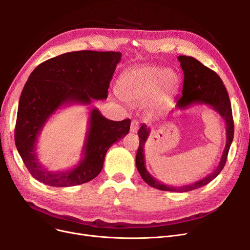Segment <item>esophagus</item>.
I'll use <instances>...</instances> for the list:
<instances>
[{"label": "esophagus", "instance_id": "34e87169", "mask_svg": "<svg viewBox=\"0 0 250 250\" xmlns=\"http://www.w3.org/2000/svg\"><path fill=\"white\" fill-rule=\"evenodd\" d=\"M139 129V122L133 121L132 124H130V132L132 133H137Z\"/></svg>", "mask_w": 250, "mask_h": 250}]
</instances>
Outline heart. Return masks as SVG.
I'll return each mask as SVG.
<instances>
[{
    "label": "heart",
    "mask_w": 250,
    "mask_h": 250,
    "mask_svg": "<svg viewBox=\"0 0 250 250\" xmlns=\"http://www.w3.org/2000/svg\"><path fill=\"white\" fill-rule=\"evenodd\" d=\"M178 82V76L174 71L147 65L125 73L117 89L125 100H143L149 97L157 86L166 93L173 92Z\"/></svg>",
    "instance_id": "obj_1"
}]
</instances>
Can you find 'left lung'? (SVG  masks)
Masks as SVG:
<instances>
[{
    "label": "left lung",
    "mask_w": 250,
    "mask_h": 250,
    "mask_svg": "<svg viewBox=\"0 0 250 250\" xmlns=\"http://www.w3.org/2000/svg\"><path fill=\"white\" fill-rule=\"evenodd\" d=\"M177 60L180 62V67L185 74V80H183L182 96L177 99L176 107L178 109H186L193 104H205L212 107L221 115L226 124V146L223 151L221 160L214 171L201 180L183 187L167 186L155 179L146 168L144 147H145L151 129L147 125L143 124L138 132L140 145L136 156V165L142 178L150 187L165 191L186 192L208 185V182L217 177L222 169L224 168L234 137V123L228 92L221 78L214 71L207 68L201 62L192 57L179 56Z\"/></svg>",
    "instance_id": "obj_1"
}]
</instances>
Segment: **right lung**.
Segmentation results:
<instances>
[{"label": "right lung", "instance_id": "add662e5", "mask_svg": "<svg viewBox=\"0 0 250 250\" xmlns=\"http://www.w3.org/2000/svg\"><path fill=\"white\" fill-rule=\"evenodd\" d=\"M121 52L81 50L49 59L34 69L19 100L15 144L30 174L44 185L74 187L95 178L107 150L127 135L130 120H107L96 108L90 111L82 159L67 171H49L37 157V140L49 117L65 105H89L106 99Z\"/></svg>", "mask_w": 250, "mask_h": 250}]
</instances>
